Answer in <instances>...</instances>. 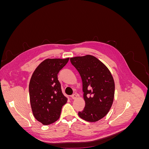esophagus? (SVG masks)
<instances>
[{"label":"esophagus","mask_w":149,"mask_h":149,"mask_svg":"<svg viewBox=\"0 0 149 149\" xmlns=\"http://www.w3.org/2000/svg\"><path fill=\"white\" fill-rule=\"evenodd\" d=\"M77 97H78V96L76 95V94H72V95L71 96V97L73 99V100H76V99L77 98Z\"/></svg>","instance_id":"esophagus-1"}]
</instances>
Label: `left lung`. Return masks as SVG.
Masks as SVG:
<instances>
[{
    "mask_svg": "<svg viewBox=\"0 0 149 149\" xmlns=\"http://www.w3.org/2000/svg\"><path fill=\"white\" fill-rule=\"evenodd\" d=\"M83 82L85 107L79 112L81 118L91 123L101 119L109 111L113 102L115 84L106 66L95 56L87 55L70 58Z\"/></svg>",
    "mask_w": 149,
    "mask_h": 149,
    "instance_id": "left-lung-1",
    "label": "left lung"
}]
</instances>
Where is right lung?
I'll list each match as a JSON object with an SVG mask.
<instances>
[{"mask_svg":"<svg viewBox=\"0 0 149 149\" xmlns=\"http://www.w3.org/2000/svg\"><path fill=\"white\" fill-rule=\"evenodd\" d=\"M69 61L46 59L34 71L29 84V95L33 116L43 125H49L59 119L61 108L68 99L62 93L58 74Z\"/></svg>","mask_w":149,"mask_h":149,"instance_id":"obj_1","label":"right lung"}]
</instances>
